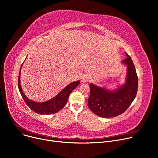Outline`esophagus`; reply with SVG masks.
<instances>
[{"instance_id": "1", "label": "esophagus", "mask_w": 158, "mask_h": 158, "mask_svg": "<svg viewBox=\"0 0 158 158\" xmlns=\"http://www.w3.org/2000/svg\"><path fill=\"white\" fill-rule=\"evenodd\" d=\"M89 79V77L87 75H84L81 78V81L84 82V83L87 82V81H88Z\"/></svg>"}]
</instances>
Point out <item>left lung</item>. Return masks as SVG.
Listing matches in <instances>:
<instances>
[{
  "instance_id": "8db88e82",
  "label": "left lung",
  "mask_w": 158,
  "mask_h": 158,
  "mask_svg": "<svg viewBox=\"0 0 158 158\" xmlns=\"http://www.w3.org/2000/svg\"><path fill=\"white\" fill-rule=\"evenodd\" d=\"M127 58L122 63L127 66L125 83L115 90L90 83V92L88 99L90 110L101 117L110 118L124 113L135 99L138 90V77L133 62L126 53Z\"/></svg>"
}]
</instances>
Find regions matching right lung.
I'll return each mask as SVG.
<instances>
[{
    "mask_svg": "<svg viewBox=\"0 0 158 158\" xmlns=\"http://www.w3.org/2000/svg\"><path fill=\"white\" fill-rule=\"evenodd\" d=\"M20 68L18 76V89L27 105L37 114L48 115L58 112L66 105L68 98L71 92L80 84V80L73 81L64 88L59 93L52 99L44 102H36L29 99L23 93L20 85V73L22 65Z\"/></svg>",
    "mask_w": 158,
    "mask_h": 158,
    "instance_id": "1",
    "label": "right lung"
}]
</instances>
